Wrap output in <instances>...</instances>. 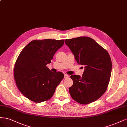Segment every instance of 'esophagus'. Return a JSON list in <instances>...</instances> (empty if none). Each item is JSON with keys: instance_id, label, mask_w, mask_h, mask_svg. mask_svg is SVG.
Here are the masks:
<instances>
[{"instance_id": "34e87169", "label": "esophagus", "mask_w": 127, "mask_h": 127, "mask_svg": "<svg viewBox=\"0 0 127 127\" xmlns=\"http://www.w3.org/2000/svg\"><path fill=\"white\" fill-rule=\"evenodd\" d=\"M68 77V75L66 74H64V78L65 79H67Z\"/></svg>"}]
</instances>
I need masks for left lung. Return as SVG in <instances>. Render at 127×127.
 I'll return each mask as SVG.
<instances>
[{
    "label": "left lung",
    "mask_w": 127,
    "mask_h": 127,
    "mask_svg": "<svg viewBox=\"0 0 127 127\" xmlns=\"http://www.w3.org/2000/svg\"><path fill=\"white\" fill-rule=\"evenodd\" d=\"M65 44L74 54L79 64L85 66L82 76L72 75L69 88L72 99L82 104L97 100L108 88L111 77L112 63L107 51L89 37L66 39Z\"/></svg>",
    "instance_id": "8db88e82"
}]
</instances>
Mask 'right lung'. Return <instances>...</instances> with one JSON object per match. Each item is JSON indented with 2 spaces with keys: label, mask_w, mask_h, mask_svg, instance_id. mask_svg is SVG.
<instances>
[{
  "label": "right lung",
  "mask_w": 127,
  "mask_h": 127,
  "mask_svg": "<svg viewBox=\"0 0 127 127\" xmlns=\"http://www.w3.org/2000/svg\"><path fill=\"white\" fill-rule=\"evenodd\" d=\"M64 40L36 39L20 53L15 64L14 76L23 95L36 103L48 100L64 78L62 72H52L47 66Z\"/></svg>",
  "instance_id": "add662e5"
}]
</instances>
